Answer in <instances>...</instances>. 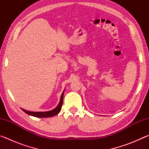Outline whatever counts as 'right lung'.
<instances>
[{
  "instance_id": "add662e5",
  "label": "right lung",
  "mask_w": 149,
  "mask_h": 149,
  "mask_svg": "<svg viewBox=\"0 0 149 149\" xmlns=\"http://www.w3.org/2000/svg\"><path fill=\"white\" fill-rule=\"evenodd\" d=\"M63 96H64V92H63L61 95V98H60V100L58 105L57 107L55 108L54 110L48 111V112H30V111H27L24 109H22V110L27 114L37 118H48L58 114L60 112V110H61L62 106L63 104Z\"/></svg>"
}]
</instances>
